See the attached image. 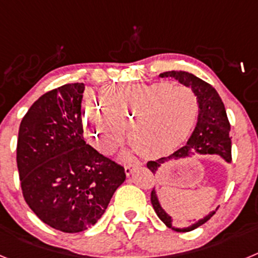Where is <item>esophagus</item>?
I'll return each instance as SVG.
<instances>
[{
	"mask_svg": "<svg viewBox=\"0 0 258 258\" xmlns=\"http://www.w3.org/2000/svg\"><path fill=\"white\" fill-rule=\"evenodd\" d=\"M140 165V163H138V161H132L131 164H125V173H126V175H129L132 173V170L134 169V168H136V166H138Z\"/></svg>",
	"mask_w": 258,
	"mask_h": 258,
	"instance_id": "obj_1",
	"label": "esophagus"
}]
</instances>
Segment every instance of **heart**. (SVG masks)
<instances>
[{
	"instance_id": "obj_1",
	"label": "heart",
	"mask_w": 258,
	"mask_h": 258,
	"mask_svg": "<svg viewBox=\"0 0 258 258\" xmlns=\"http://www.w3.org/2000/svg\"><path fill=\"white\" fill-rule=\"evenodd\" d=\"M101 103L89 101L84 124L94 146L112 154L124 140L146 156H160L186 141L199 116V99L192 89L169 83L108 86L102 90Z\"/></svg>"
}]
</instances>
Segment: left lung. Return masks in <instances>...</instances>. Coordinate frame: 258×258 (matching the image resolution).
I'll use <instances>...</instances> for the list:
<instances>
[{"label":"left lung","mask_w":258,"mask_h":258,"mask_svg":"<svg viewBox=\"0 0 258 258\" xmlns=\"http://www.w3.org/2000/svg\"><path fill=\"white\" fill-rule=\"evenodd\" d=\"M161 77H173L178 80L179 83L188 86L195 92L199 99V118L192 136L190 137L186 146L181 147L168 157H160L155 161H149L147 168L155 173L157 168L163 165L169 159H179V157L191 156L194 152L200 154H216L222 156L226 161H231V137L230 133V122L226 115V109L223 106L222 99L220 98L216 89L211 84L206 83L204 80L199 79L195 75L188 74L186 71H169L160 75ZM151 203L156 212L157 217L160 218L169 229L177 232H187L202 226L203 223L211 220L216 211L202 217L200 220L194 221L187 225H178L173 221L169 214L161 208L160 203L157 200L155 190L151 191Z\"/></svg>","instance_id":"left-lung-1"}]
</instances>
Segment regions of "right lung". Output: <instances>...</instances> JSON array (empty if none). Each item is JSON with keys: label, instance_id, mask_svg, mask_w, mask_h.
<instances>
[{"label": "right lung", "instance_id": "1", "mask_svg": "<svg viewBox=\"0 0 258 258\" xmlns=\"http://www.w3.org/2000/svg\"><path fill=\"white\" fill-rule=\"evenodd\" d=\"M83 83L41 95L19 126L17 164L23 198L52 229L93 226L125 181V169L84 140Z\"/></svg>", "mask_w": 258, "mask_h": 258}]
</instances>
